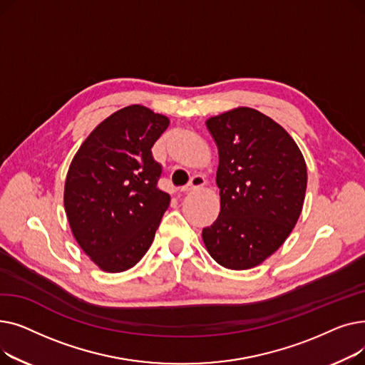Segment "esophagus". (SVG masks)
<instances>
[{
  "mask_svg": "<svg viewBox=\"0 0 365 365\" xmlns=\"http://www.w3.org/2000/svg\"><path fill=\"white\" fill-rule=\"evenodd\" d=\"M204 185H205L204 176L197 175V176H194L192 179H190V182H189L186 186H183V187L180 189V192H182V194H187V192H190V190H192V189L201 187V186H204Z\"/></svg>",
  "mask_w": 365,
  "mask_h": 365,
  "instance_id": "esophagus-1",
  "label": "esophagus"
}]
</instances>
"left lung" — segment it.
Here are the masks:
<instances>
[{
    "label": "left lung",
    "instance_id": "obj_1",
    "mask_svg": "<svg viewBox=\"0 0 365 365\" xmlns=\"http://www.w3.org/2000/svg\"><path fill=\"white\" fill-rule=\"evenodd\" d=\"M219 149L220 213L202 229L219 264L250 269L275 253L297 223L308 183L302 152L279 124L252 108L205 121Z\"/></svg>",
    "mask_w": 365,
    "mask_h": 365
}]
</instances>
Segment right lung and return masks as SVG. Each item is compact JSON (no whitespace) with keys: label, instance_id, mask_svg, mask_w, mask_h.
I'll return each mask as SVG.
<instances>
[{"label":"right lung","instance_id":"1","mask_svg":"<svg viewBox=\"0 0 365 365\" xmlns=\"http://www.w3.org/2000/svg\"><path fill=\"white\" fill-rule=\"evenodd\" d=\"M170 121L142 105L113 112L80 146L65 182V212L83 252L105 272L136 264L155 237L170 195L152 146Z\"/></svg>","mask_w":365,"mask_h":365}]
</instances>
